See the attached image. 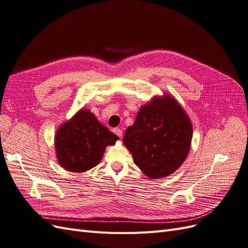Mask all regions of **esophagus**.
<instances>
[{
  "mask_svg": "<svg viewBox=\"0 0 248 248\" xmlns=\"http://www.w3.org/2000/svg\"><path fill=\"white\" fill-rule=\"evenodd\" d=\"M114 133L118 136L119 138L122 139V137H123V131H122L121 129H115V130H114Z\"/></svg>",
  "mask_w": 248,
  "mask_h": 248,
  "instance_id": "obj_1",
  "label": "esophagus"
}]
</instances>
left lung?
<instances>
[{"instance_id":"obj_1","label":"left lung","mask_w":248,"mask_h":248,"mask_svg":"<svg viewBox=\"0 0 248 248\" xmlns=\"http://www.w3.org/2000/svg\"><path fill=\"white\" fill-rule=\"evenodd\" d=\"M193 125L180 104L169 93L143 105L133 125L125 131L124 144L135 165L151 179L169 176L186 161Z\"/></svg>"}]
</instances>
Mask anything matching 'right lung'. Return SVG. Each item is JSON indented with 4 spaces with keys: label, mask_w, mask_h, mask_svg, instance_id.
<instances>
[{
    "label": "right lung",
    "mask_w": 248,
    "mask_h": 248,
    "mask_svg": "<svg viewBox=\"0 0 248 248\" xmlns=\"http://www.w3.org/2000/svg\"><path fill=\"white\" fill-rule=\"evenodd\" d=\"M118 137L103 125L89 109H80L62 124L54 138L59 164L70 172H85L97 166L108 145Z\"/></svg>",
    "instance_id": "obj_1"
}]
</instances>
